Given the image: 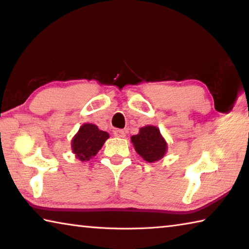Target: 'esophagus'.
<instances>
[{
  "label": "esophagus",
  "mask_w": 249,
  "mask_h": 249,
  "mask_svg": "<svg viewBox=\"0 0 249 249\" xmlns=\"http://www.w3.org/2000/svg\"><path fill=\"white\" fill-rule=\"evenodd\" d=\"M114 136L119 137V138H125L126 133L124 132L123 129H115L114 130Z\"/></svg>",
  "instance_id": "esophagus-1"
}]
</instances>
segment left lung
I'll return each instance as SVG.
<instances>
[{"label":"left lung","instance_id":"8db88e82","mask_svg":"<svg viewBox=\"0 0 249 249\" xmlns=\"http://www.w3.org/2000/svg\"><path fill=\"white\" fill-rule=\"evenodd\" d=\"M136 153L147 162L162 159L168 150V144L157 126L147 125L140 128L137 135L130 137Z\"/></svg>","mask_w":249,"mask_h":249}]
</instances>
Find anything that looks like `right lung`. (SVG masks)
I'll return each instance as SVG.
<instances>
[{
    "instance_id": "obj_1",
    "label": "right lung",
    "mask_w": 249,
    "mask_h": 249,
    "mask_svg": "<svg viewBox=\"0 0 249 249\" xmlns=\"http://www.w3.org/2000/svg\"><path fill=\"white\" fill-rule=\"evenodd\" d=\"M108 137V133L99 129L96 125L84 123L71 141V149L75 158L81 161H89L99 153Z\"/></svg>"
}]
</instances>
